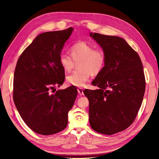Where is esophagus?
I'll return each instance as SVG.
<instances>
[{"label": "esophagus", "instance_id": "34e87169", "mask_svg": "<svg viewBox=\"0 0 159 159\" xmlns=\"http://www.w3.org/2000/svg\"><path fill=\"white\" fill-rule=\"evenodd\" d=\"M78 93H79L80 95H84V89H83V88H78Z\"/></svg>", "mask_w": 159, "mask_h": 159}]
</instances>
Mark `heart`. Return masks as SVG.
<instances>
[{"mask_svg":"<svg viewBox=\"0 0 159 159\" xmlns=\"http://www.w3.org/2000/svg\"><path fill=\"white\" fill-rule=\"evenodd\" d=\"M70 56L62 54L59 57V63L66 73H70L78 64V70L66 78L69 84L84 87L91 75L99 74L105 64V54L103 50L94 48V46L85 41H79L70 48Z\"/></svg>","mask_w":159,"mask_h":159,"instance_id":"b5f03b06","label":"heart"}]
</instances>
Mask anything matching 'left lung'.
Segmentation results:
<instances>
[{
	"label": "left lung",
	"instance_id": "1",
	"mask_svg": "<svg viewBox=\"0 0 159 159\" xmlns=\"http://www.w3.org/2000/svg\"><path fill=\"white\" fill-rule=\"evenodd\" d=\"M102 46L106 60L93 81L99 89H85L89 100L90 125L95 131L111 135L134 122L145 91V77L140 57L123 38L91 33Z\"/></svg>",
	"mask_w": 159,
	"mask_h": 159
}]
</instances>
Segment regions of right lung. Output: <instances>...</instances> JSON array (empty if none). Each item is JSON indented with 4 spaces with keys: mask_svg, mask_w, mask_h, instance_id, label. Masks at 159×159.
<instances>
[{
    "mask_svg": "<svg viewBox=\"0 0 159 159\" xmlns=\"http://www.w3.org/2000/svg\"><path fill=\"white\" fill-rule=\"evenodd\" d=\"M73 28L38 35L23 51L14 74L13 99L27 126L43 135L67 127L68 113L78 95L74 86L56 91L65 80L59 63L64 43Z\"/></svg>",
    "mask_w": 159,
    "mask_h": 159,
    "instance_id": "obj_1",
    "label": "right lung"
}]
</instances>
